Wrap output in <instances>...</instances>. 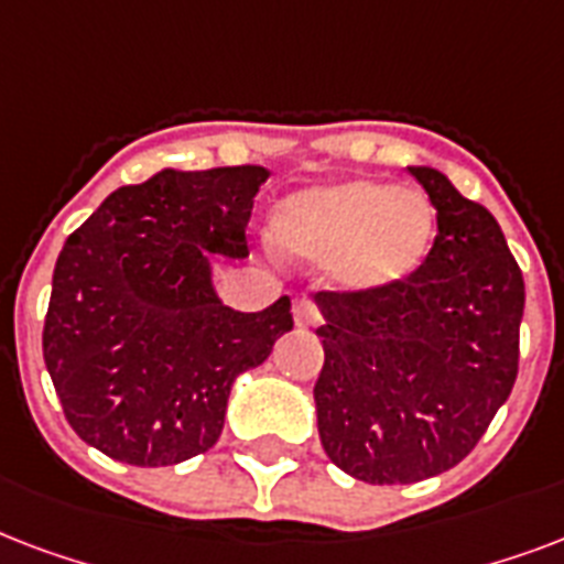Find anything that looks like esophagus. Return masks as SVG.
I'll list each match as a JSON object with an SVG mask.
<instances>
[{
	"label": "esophagus",
	"instance_id": "obj_1",
	"mask_svg": "<svg viewBox=\"0 0 564 564\" xmlns=\"http://www.w3.org/2000/svg\"><path fill=\"white\" fill-rule=\"evenodd\" d=\"M294 321L296 326H317V323L323 321V314L321 308L312 303V300H296L294 303Z\"/></svg>",
	"mask_w": 564,
	"mask_h": 564
}]
</instances>
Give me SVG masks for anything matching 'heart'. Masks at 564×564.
<instances>
[{"label":"heart","instance_id":"b5f03b06","mask_svg":"<svg viewBox=\"0 0 564 564\" xmlns=\"http://www.w3.org/2000/svg\"><path fill=\"white\" fill-rule=\"evenodd\" d=\"M273 232L288 256L326 261V279L338 291L379 294L430 256L435 212L421 191L347 178L288 196Z\"/></svg>","mask_w":564,"mask_h":564}]
</instances>
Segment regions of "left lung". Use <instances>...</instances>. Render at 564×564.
Wrapping results in <instances>:
<instances>
[{
  "label": "left lung",
  "instance_id": "1",
  "mask_svg": "<svg viewBox=\"0 0 564 564\" xmlns=\"http://www.w3.org/2000/svg\"><path fill=\"white\" fill-rule=\"evenodd\" d=\"M409 173L438 217L421 268L379 294H314L326 356L314 382L321 444L373 486L459 465L518 377L523 276L500 226L438 170Z\"/></svg>",
  "mask_w": 564,
  "mask_h": 564
}]
</instances>
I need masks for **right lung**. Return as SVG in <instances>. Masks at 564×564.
I'll use <instances>...</instances> for the list:
<instances>
[{
  "instance_id": "add662e5",
  "label": "right lung",
  "mask_w": 564,
  "mask_h": 564,
  "mask_svg": "<svg viewBox=\"0 0 564 564\" xmlns=\"http://www.w3.org/2000/svg\"><path fill=\"white\" fill-rule=\"evenodd\" d=\"M270 170H161L117 187L69 235L52 273L43 361L90 447L164 468L217 444L238 373L294 329L291 300L235 312L214 256L247 259L252 199Z\"/></svg>"
}]
</instances>
